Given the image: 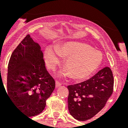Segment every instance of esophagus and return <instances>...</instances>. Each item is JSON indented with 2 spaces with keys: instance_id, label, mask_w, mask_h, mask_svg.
Returning a JSON list of instances; mask_svg holds the SVG:
<instances>
[{
  "instance_id": "34e87169",
  "label": "esophagus",
  "mask_w": 128,
  "mask_h": 128,
  "mask_svg": "<svg viewBox=\"0 0 128 128\" xmlns=\"http://www.w3.org/2000/svg\"><path fill=\"white\" fill-rule=\"evenodd\" d=\"M61 86V84L60 83L59 81H58V80H56V82H55V87L58 88Z\"/></svg>"
}]
</instances>
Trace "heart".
Instances as JSON below:
<instances>
[{
  "label": "heart",
  "instance_id": "1",
  "mask_svg": "<svg viewBox=\"0 0 128 128\" xmlns=\"http://www.w3.org/2000/svg\"><path fill=\"white\" fill-rule=\"evenodd\" d=\"M60 55L66 58V67L73 79H82L92 74L102 60V54L92 47L79 42H67L55 48L48 46L44 51V60L47 67L54 70L61 61ZM61 75L67 73H61Z\"/></svg>",
  "mask_w": 128,
  "mask_h": 128
}]
</instances>
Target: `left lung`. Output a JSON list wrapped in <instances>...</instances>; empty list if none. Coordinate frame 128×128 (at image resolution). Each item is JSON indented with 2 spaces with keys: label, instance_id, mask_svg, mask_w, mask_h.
Returning a JSON list of instances; mask_svg holds the SVG:
<instances>
[{
  "label": "left lung",
  "instance_id": "obj_1",
  "mask_svg": "<svg viewBox=\"0 0 128 128\" xmlns=\"http://www.w3.org/2000/svg\"><path fill=\"white\" fill-rule=\"evenodd\" d=\"M113 87L114 77L108 67L86 81L68 86L69 112L79 121L90 119L105 106L112 95Z\"/></svg>",
  "mask_w": 128,
  "mask_h": 128
}]
</instances>
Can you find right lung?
Returning <instances> with one entry per match:
<instances>
[{
  "mask_svg": "<svg viewBox=\"0 0 128 128\" xmlns=\"http://www.w3.org/2000/svg\"><path fill=\"white\" fill-rule=\"evenodd\" d=\"M55 87L46 68L39 44L27 35L9 61L7 92L11 102L28 117L38 115Z\"/></svg>",
  "mask_w": 128,
  "mask_h": 128,
  "instance_id": "1",
  "label": "right lung"
}]
</instances>
